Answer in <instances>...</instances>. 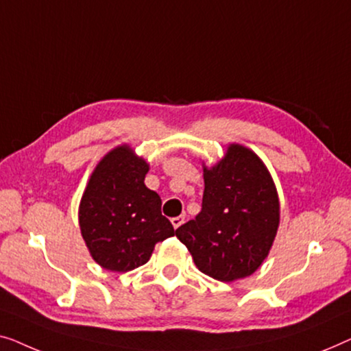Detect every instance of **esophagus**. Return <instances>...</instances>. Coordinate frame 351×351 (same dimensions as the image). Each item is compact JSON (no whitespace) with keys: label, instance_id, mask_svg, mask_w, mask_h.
Instances as JSON below:
<instances>
[{"label":"esophagus","instance_id":"obj_1","mask_svg":"<svg viewBox=\"0 0 351 351\" xmlns=\"http://www.w3.org/2000/svg\"><path fill=\"white\" fill-rule=\"evenodd\" d=\"M182 223H184V216H176V218H171V226L178 229Z\"/></svg>","mask_w":351,"mask_h":351}]
</instances>
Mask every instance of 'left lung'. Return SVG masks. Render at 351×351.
Instances as JSON below:
<instances>
[{
  "label": "left lung",
  "instance_id": "1",
  "mask_svg": "<svg viewBox=\"0 0 351 351\" xmlns=\"http://www.w3.org/2000/svg\"><path fill=\"white\" fill-rule=\"evenodd\" d=\"M204 167V200L195 219L176 229L197 269L211 278H246L270 253L280 226L274 178L250 147L230 143L224 157Z\"/></svg>",
  "mask_w": 351,
  "mask_h": 351
}]
</instances>
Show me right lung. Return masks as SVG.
I'll return each mask as SVG.
<instances>
[{
    "label": "right lung",
    "mask_w": 351,
    "mask_h": 351,
    "mask_svg": "<svg viewBox=\"0 0 351 351\" xmlns=\"http://www.w3.org/2000/svg\"><path fill=\"white\" fill-rule=\"evenodd\" d=\"M147 171V160L124 143L101 157L81 197V235L92 259L111 272L146 264L157 241L175 235L159 194L145 184Z\"/></svg>",
    "instance_id": "add662e5"
}]
</instances>
